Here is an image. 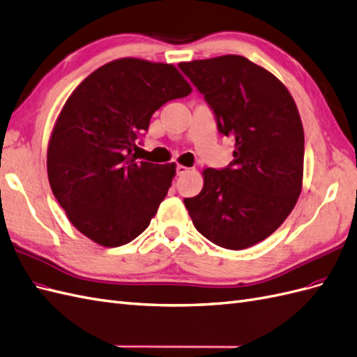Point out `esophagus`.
<instances>
[{
  "instance_id": "34e87169",
  "label": "esophagus",
  "mask_w": 357,
  "mask_h": 357,
  "mask_svg": "<svg viewBox=\"0 0 357 357\" xmlns=\"http://www.w3.org/2000/svg\"><path fill=\"white\" fill-rule=\"evenodd\" d=\"M188 171H189V168H188V167L177 165V168H176V174H177V176H183V174H186Z\"/></svg>"
}]
</instances>
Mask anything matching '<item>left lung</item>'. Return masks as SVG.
I'll use <instances>...</instances> for the list:
<instances>
[{
  "label": "left lung",
  "instance_id": "left-lung-1",
  "mask_svg": "<svg viewBox=\"0 0 357 357\" xmlns=\"http://www.w3.org/2000/svg\"><path fill=\"white\" fill-rule=\"evenodd\" d=\"M204 96L219 133L236 139L229 165L204 169V186L185 198L195 228L211 243L240 250L267 238L302 190L305 137L284 84L240 55L180 63Z\"/></svg>",
  "mask_w": 357,
  "mask_h": 357
}]
</instances>
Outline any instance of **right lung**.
<instances>
[{
	"instance_id": "1",
	"label": "right lung",
	"mask_w": 357,
	"mask_h": 357,
	"mask_svg": "<svg viewBox=\"0 0 357 357\" xmlns=\"http://www.w3.org/2000/svg\"><path fill=\"white\" fill-rule=\"evenodd\" d=\"M190 91L174 66L121 59L99 67L70 94L47 147V177L84 236L115 248L150 225L176 163L139 162L133 150L151 115Z\"/></svg>"
}]
</instances>
